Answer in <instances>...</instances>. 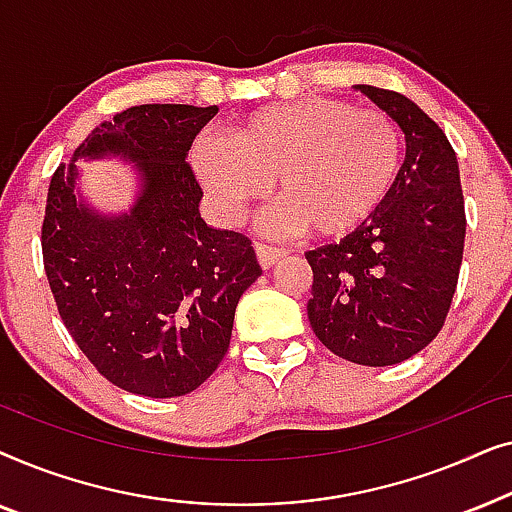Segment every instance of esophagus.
Segmentation results:
<instances>
[{"instance_id":"esophagus-1","label":"esophagus","mask_w":512,"mask_h":512,"mask_svg":"<svg viewBox=\"0 0 512 512\" xmlns=\"http://www.w3.org/2000/svg\"><path fill=\"white\" fill-rule=\"evenodd\" d=\"M254 249H256L258 263H261L263 268H270V265H275L279 258L286 256L284 249H277V247H272V244H265V242H256Z\"/></svg>"}]
</instances>
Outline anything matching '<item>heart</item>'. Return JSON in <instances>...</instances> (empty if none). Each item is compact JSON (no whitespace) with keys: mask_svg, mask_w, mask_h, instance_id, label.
<instances>
[{"mask_svg":"<svg viewBox=\"0 0 512 512\" xmlns=\"http://www.w3.org/2000/svg\"><path fill=\"white\" fill-rule=\"evenodd\" d=\"M191 163L226 221H240L275 181L282 205L272 226L342 240L389 202L403 165V135L382 111L307 97L251 111L230 142L198 137Z\"/></svg>","mask_w":512,"mask_h":512,"instance_id":"1","label":"heart"}]
</instances>
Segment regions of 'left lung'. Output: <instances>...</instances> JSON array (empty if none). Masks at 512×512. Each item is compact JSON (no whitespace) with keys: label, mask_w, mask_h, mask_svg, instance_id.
<instances>
[{"label":"left lung","mask_w":512,"mask_h":512,"mask_svg":"<svg viewBox=\"0 0 512 512\" xmlns=\"http://www.w3.org/2000/svg\"><path fill=\"white\" fill-rule=\"evenodd\" d=\"M398 123L405 160L387 205L340 244L307 251V317L324 345L359 366L422 352L450 312L466 212L457 153L438 123L394 90L356 86Z\"/></svg>","instance_id":"1"}]
</instances>
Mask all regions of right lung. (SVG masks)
<instances>
[{"label": "right lung", "instance_id": "obj_1", "mask_svg": "<svg viewBox=\"0 0 512 512\" xmlns=\"http://www.w3.org/2000/svg\"><path fill=\"white\" fill-rule=\"evenodd\" d=\"M216 107L139 104L93 130L74 153L137 163L130 214L79 205L76 167L48 186L41 254L62 324L86 359L130 394H191L228 352L237 300L261 277L247 235L200 219L202 188L186 163Z\"/></svg>", "mask_w": 512, "mask_h": 512}]
</instances>
